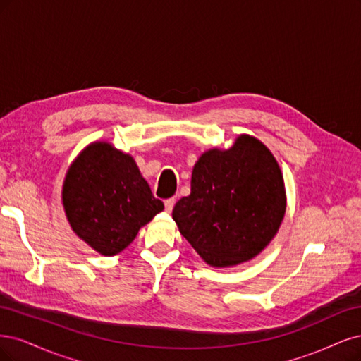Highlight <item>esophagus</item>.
<instances>
[{"label": "esophagus", "instance_id": "obj_1", "mask_svg": "<svg viewBox=\"0 0 361 361\" xmlns=\"http://www.w3.org/2000/svg\"><path fill=\"white\" fill-rule=\"evenodd\" d=\"M173 205H176V197H169V200H166L165 201V208H166V212H172V208H173Z\"/></svg>", "mask_w": 361, "mask_h": 361}]
</instances>
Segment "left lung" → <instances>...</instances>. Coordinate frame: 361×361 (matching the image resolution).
Wrapping results in <instances>:
<instances>
[{"label": "left lung", "mask_w": 361, "mask_h": 361, "mask_svg": "<svg viewBox=\"0 0 361 361\" xmlns=\"http://www.w3.org/2000/svg\"><path fill=\"white\" fill-rule=\"evenodd\" d=\"M190 195L172 210L181 235L214 267L249 261L271 241L285 214L281 168L264 144L243 135L226 151L204 153Z\"/></svg>", "instance_id": "1"}]
</instances>
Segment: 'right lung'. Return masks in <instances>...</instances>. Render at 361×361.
Instances as JSON below:
<instances>
[{
    "label": "right lung",
    "instance_id": "obj_1",
    "mask_svg": "<svg viewBox=\"0 0 361 361\" xmlns=\"http://www.w3.org/2000/svg\"><path fill=\"white\" fill-rule=\"evenodd\" d=\"M63 204L78 237L104 257L124 250L164 210L135 160L106 142L91 144L73 161Z\"/></svg>",
    "mask_w": 361,
    "mask_h": 361
}]
</instances>
